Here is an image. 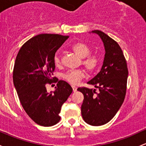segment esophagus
I'll return each mask as SVG.
<instances>
[{
	"label": "esophagus",
	"mask_w": 146,
	"mask_h": 146,
	"mask_svg": "<svg viewBox=\"0 0 146 146\" xmlns=\"http://www.w3.org/2000/svg\"><path fill=\"white\" fill-rule=\"evenodd\" d=\"M72 88H73V92H76L77 91V87H75V86H72Z\"/></svg>",
	"instance_id": "obj_1"
}]
</instances>
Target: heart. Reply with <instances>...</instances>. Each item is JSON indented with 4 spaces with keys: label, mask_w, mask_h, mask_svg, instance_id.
<instances>
[{
    "label": "heart",
    "mask_w": 146,
    "mask_h": 146,
    "mask_svg": "<svg viewBox=\"0 0 146 146\" xmlns=\"http://www.w3.org/2000/svg\"><path fill=\"white\" fill-rule=\"evenodd\" d=\"M71 49L78 56L81 58V64L89 73H93L98 68L100 64V59L98 55L90 54L91 50L88 45L83 42H78L73 44ZM54 62L56 66H59L61 65V58L58 54L54 56ZM85 71L78 69L66 72L63 76V78L70 85H76L85 77Z\"/></svg>",
    "instance_id": "1"
}]
</instances>
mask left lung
<instances>
[{
    "instance_id": "left-lung-1",
    "label": "left lung",
    "mask_w": 146,
    "mask_h": 146,
    "mask_svg": "<svg viewBox=\"0 0 146 146\" xmlns=\"http://www.w3.org/2000/svg\"><path fill=\"white\" fill-rule=\"evenodd\" d=\"M92 33L100 36L105 47V57L100 72L87 84L98 88L79 87L84 95L81 106L83 119L92 126L108 123L115 115L125 100L128 68L122 49L116 41L99 30Z\"/></svg>"
}]
</instances>
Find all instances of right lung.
<instances>
[{
	"label": "right lung",
	"mask_w": 146,
	"mask_h": 146,
	"mask_svg": "<svg viewBox=\"0 0 146 146\" xmlns=\"http://www.w3.org/2000/svg\"><path fill=\"white\" fill-rule=\"evenodd\" d=\"M68 36L43 33L25 42L17 55L13 69V83L21 106L38 125L51 127L59 122L61 106L73 92L64 80H56V90L48 93L46 84H51L54 71L56 50Z\"/></svg>",
	"instance_id": "add662e5"
}]
</instances>
